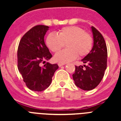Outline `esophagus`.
I'll return each mask as SVG.
<instances>
[{"mask_svg":"<svg viewBox=\"0 0 121 121\" xmlns=\"http://www.w3.org/2000/svg\"><path fill=\"white\" fill-rule=\"evenodd\" d=\"M65 64H62V63H58V65L59 67H62V66L64 65Z\"/></svg>","mask_w":121,"mask_h":121,"instance_id":"esophagus-1","label":"esophagus"}]
</instances>
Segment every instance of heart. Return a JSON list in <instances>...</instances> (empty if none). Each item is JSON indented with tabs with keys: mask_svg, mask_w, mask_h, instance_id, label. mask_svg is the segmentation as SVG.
Wrapping results in <instances>:
<instances>
[{
	"mask_svg": "<svg viewBox=\"0 0 121 121\" xmlns=\"http://www.w3.org/2000/svg\"><path fill=\"white\" fill-rule=\"evenodd\" d=\"M47 47L53 52H57L66 44L65 50L54 55V59L60 63L69 62L78 57L88 55L93 47L92 36L85 32L82 28L76 26L64 27L57 33H50L46 37Z\"/></svg>",
	"mask_w": 121,
	"mask_h": 121,
	"instance_id": "b5f03b06",
	"label": "heart"
}]
</instances>
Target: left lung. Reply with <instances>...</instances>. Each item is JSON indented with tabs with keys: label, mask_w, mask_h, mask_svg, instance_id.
Wrapping results in <instances>:
<instances>
[{
	"label": "left lung",
	"mask_w": 121,
	"mask_h": 121,
	"mask_svg": "<svg viewBox=\"0 0 121 121\" xmlns=\"http://www.w3.org/2000/svg\"><path fill=\"white\" fill-rule=\"evenodd\" d=\"M91 29L93 47L89 54L82 59L86 65L75 66V72L73 74L75 85L86 91L96 88L102 81L107 62V48L103 36L94 26Z\"/></svg>",
	"instance_id": "obj_1"
}]
</instances>
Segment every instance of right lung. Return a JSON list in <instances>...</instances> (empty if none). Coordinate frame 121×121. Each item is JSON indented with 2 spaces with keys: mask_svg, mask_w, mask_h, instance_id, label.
Instances as JSON below:
<instances>
[{
  "mask_svg": "<svg viewBox=\"0 0 121 121\" xmlns=\"http://www.w3.org/2000/svg\"><path fill=\"white\" fill-rule=\"evenodd\" d=\"M49 26L36 25L22 37L17 50V67L26 86L31 90L42 91L52 81L57 64L47 62L43 67L40 63L48 60L52 55L44 42Z\"/></svg>",
  "mask_w": 121,
  "mask_h": 121,
  "instance_id": "add662e5",
  "label": "right lung"
}]
</instances>
